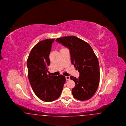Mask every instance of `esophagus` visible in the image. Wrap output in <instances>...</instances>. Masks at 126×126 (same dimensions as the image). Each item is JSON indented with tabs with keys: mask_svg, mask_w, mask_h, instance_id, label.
I'll use <instances>...</instances> for the list:
<instances>
[{
	"mask_svg": "<svg viewBox=\"0 0 126 126\" xmlns=\"http://www.w3.org/2000/svg\"><path fill=\"white\" fill-rule=\"evenodd\" d=\"M66 80H68L70 79V77H67V76H66Z\"/></svg>",
	"mask_w": 126,
	"mask_h": 126,
	"instance_id": "1",
	"label": "esophagus"
}]
</instances>
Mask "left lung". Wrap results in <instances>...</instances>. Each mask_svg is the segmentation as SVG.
I'll return each instance as SVG.
<instances>
[{
    "label": "left lung",
    "instance_id": "obj_1",
    "mask_svg": "<svg viewBox=\"0 0 126 126\" xmlns=\"http://www.w3.org/2000/svg\"><path fill=\"white\" fill-rule=\"evenodd\" d=\"M56 42L70 50L71 63L80 73L78 78L71 76L75 83L72 94L77 100L86 101L96 93L100 82L99 64L90 45L76 36H65Z\"/></svg>",
    "mask_w": 126,
    "mask_h": 126
}]
</instances>
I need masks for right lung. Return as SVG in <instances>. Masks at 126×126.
I'll return each instance as SVG.
<instances>
[{"instance_id":"obj_1","label":"right lung","mask_w":126,"mask_h":126,"mask_svg":"<svg viewBox=\"0 0 126 126\" xmlns=\"http://www.w3.org/2000/svg\"><path fill=\"white\" fill-rule=\"evenodd\" d=\"M53 39H48L37 43L32 49L27 60L28 77L32 88L39 98L44 102H52L61 94L65 76L48 75L49 55Z\"/></svg>"}]
</instances>
